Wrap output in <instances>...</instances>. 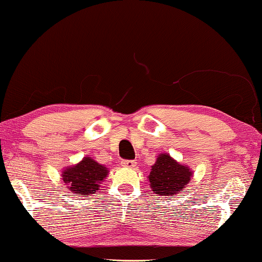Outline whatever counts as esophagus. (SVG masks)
<instances>
[{
    "instance_id": "34e87169",
    "label": "esophagus",
    "mask_w": 262,
    "mask_h": 262,
    "mask_svg": "<svg viewBox=\"0 0 262 262\" xmlns=\"http://www.w3.org/2000/svg\"><path fill=\"white\" fill-rule=\"evenodd\" d=\"M121 164H122L123 167H127V168H133V167L136 166V161L135 160H123Z\"/></svg>"
}]
</instances>
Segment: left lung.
<instances>
[{"instance_id": "8db88e82", "label": "left lung", "mask_w": 262, "mask_h": 262, "mask_svg": "<svg viewBox=\"0 0 262 262\" xmlns=\"http://www.w3.org/2000/svg\"><path fill=\"white\" fill-rule=\"evenodd\" d=\"M192 176L190 168L173 160L168 154H160L149 173V183L159 196H176L182 192Z\"/></svg>"}]
</instances>
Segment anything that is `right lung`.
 I'll return each instance as SVG.
<instances>
[{"instance_id":"1","label":"right lung","mask_w":262,"mask_h":262,"mask_svg":"<svg viewBox=\"0 0 262 262\" xmlns=\"http://www.w3.org/2000/svg\"><path fill=\"white\" fill-rule=\"evenodd\" d=\"M108 168L96 163L90 158H84L76 166L66 168L62 173V180L72 192L78 196H90L98 190L99 184L108 174Z\"/></svg>"}]
</instances>
